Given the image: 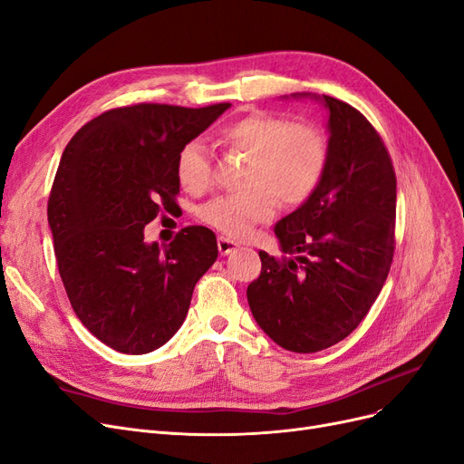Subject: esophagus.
Instances as JSON below:
<instances>
[{"mask_svg":"<svg viewBox=\"0 0 464 464\" xmlns=\"http://www.w3.org/2000/svg\"><path fill=\"white\" fill-rule=\"evenodd\" d=\"M237 248H238L237 240H233V238H229V237H224V235L218 237V250H219L221 256H227V254L235 252Z\"/></svg>","mask_w":464,"mask_h":464,"instance_id":"1","label":"esophagus"}]
</instances>
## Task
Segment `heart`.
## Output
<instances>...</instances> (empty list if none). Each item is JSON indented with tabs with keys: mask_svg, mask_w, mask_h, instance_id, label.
<instances>
[{
	"mask_svg": "<svg viewBox=\"0 0 464 464\" xmlns=\"http://www.w3.org/2000/svg\"><path fill=\"white\" fill-rule=\"evenodd\" d=\"M219 144L245 153L250 163L243 193L221 195L200 207L203 224L227 237H245L267 221L278 205L299 207L316 193L328 170V138L314 125H295L286 117L256 111L231 121L218 132ZM176 174L191 195H203L214 182L212 159L203 142L191 140L176 159Z\"/></svg>",
	"mask_w": 464,
	"mask_h": 464,
	"instance_id": "b5f03b06",
	"label": "heart"
}]
</instances>
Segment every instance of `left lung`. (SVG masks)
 Segmentation results:
<instances>
[{
	"instance_id": "left-lung-1",
	"label": "left lung",
	"mask_w": 464,
	"mask_h": 464,
	"mask_svg": "<svg viewBox=\"0 0 464 464\" xmlns=\"http://www.w3.org/2000/svg\"><path fill=\"white\" fill-rule=\"evenodd\" d=\"M320 100L330 111L328 170L307 203L275 226L282 252L297 257L259 250L261 273L246 290L259 328L292 353L328 349L364 320L396 246L387 146L356 108L326 94Z\"/></svg>"
}]
</instances>
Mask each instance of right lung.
<instances>
[{
	"label": "right lung",
	"instance_id": "add662e5",
	"mask_svg": "<svg viewBox=\"0 0 464 464\" xmlns=\"http://www.w3.org/2000/svg\"><path fill=\"white\" fill-rule=\"evenodd\" d=\"M231 104H132L91 119L68 142L49 195L56 266L72 309L108 347L146 354L184 324L218 257L216 235L179 229L160 250L144 227L176 207V159Z\"/></svg>",
	"mask_w": 464,
	"mask_h": 464
}]
</instances>
